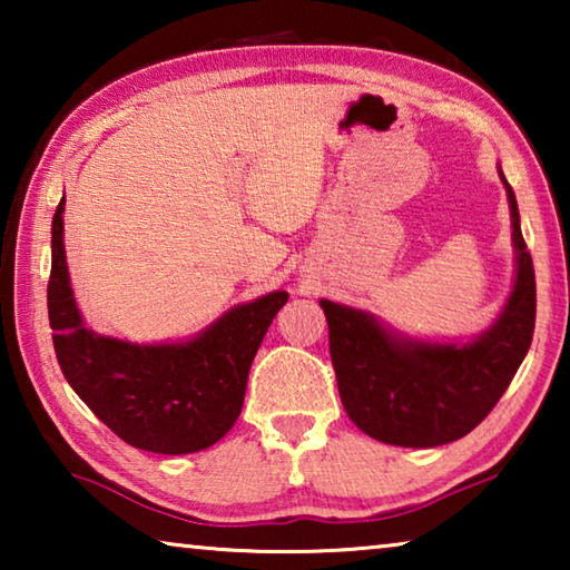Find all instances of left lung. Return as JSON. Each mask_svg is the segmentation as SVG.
<instances>
[{
  "instance_id": "left-lung-1",
  "label": "left lung",
  "mask_w": 570,
  "mask_h": 570,
  "mask_svg": "<svg viewBox=\"0 0 570 570\" xmlns=\"http://www.w3.org/2000/svg\"><path fill=\"white\" fill-rule=\"evenodd\" d=\"M515 248L513 292L498 320L468 342L417 340L377 316L322 298L340 397L364 435L397 448H438L465 438L513 382L535 326V274L515 193L498 168Z\"/></svg>"
}]
</instances>
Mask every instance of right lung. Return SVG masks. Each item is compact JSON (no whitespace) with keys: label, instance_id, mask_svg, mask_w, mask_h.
Instances as JSON below:
<instances>
[{"label":"right lung","instance_id":"1","mask_svg":"<svg viewBox=\"0 0 570 570\" xmlns=\"http://www.w3.org/2000/svg\"><path fill=\"white\" fill-rule=\"evenodd\" d=\"M65 198L52 218L47 284L52 342L65 380L128 445L188 455L226 435L244 407L250 362L286 292H272L220 314L183 342L135 344L85 326L65 256Z\"/></svg>","mask_w":570,"mask_h":570}]
</instances>
